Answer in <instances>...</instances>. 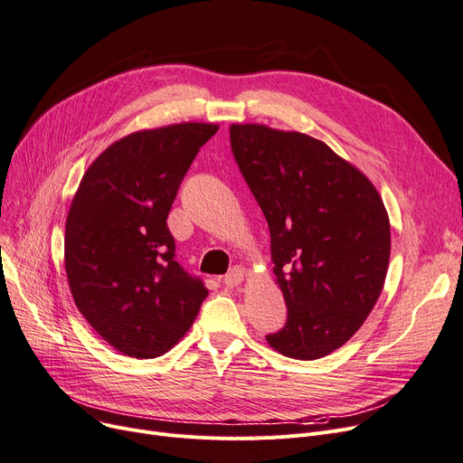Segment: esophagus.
<instances>
[{
    "instance_id": "34e87169",
    "label": "esophagus",
    "mask_w": 463,
    "mask_h": 463,
    "mask_svg": "<svg viewBox=\"0 0 463 463\" xmlns=\"http://www.w3.org/2000/svg\"><path fill=\"white\" fill-rule=\"evenodd\" d=\"M245 279V269L243 268H233L226 277H224V285L228 288H233L237 285H241Z\"/></svg>"
}]
</instances>
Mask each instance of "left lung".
Instances as JSON below:
<instances>
[{
	"label": "left lung",
	"mask_w": 463,
	"mask_h": 463,
	"mask_svg": "<svg viewBox=\"0 0 463 463\" xmlns=\"http://www.w3.org/2000/svg\"><path fill=\"white\" fill-rule=\"evenodd\" d=\"M232 152L271 235L287 325L266 336L281 355L321 359L342 347L380 298L392 252L390 216L357 167L304 133L230 127Z\"/></svg>",
	"instance_id": "1"
}]
</instances>
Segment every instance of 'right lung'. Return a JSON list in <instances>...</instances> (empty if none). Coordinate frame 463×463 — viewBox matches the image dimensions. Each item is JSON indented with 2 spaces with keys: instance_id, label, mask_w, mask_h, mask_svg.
Returning a JSON list of instances; mask_svg holds the SVG:
<instances>
[{
  "instance_id": "right-lung-1",
  "label": "right lung",
  "mask_w": 463,
  "mask_h": 463,
  "mask_svg": "<svg viewBox=\"0 0 463 463\" xmlns=\"http://www.w3.org/2000/svg\"><path fill=\"white\" fill-rule=\"evenodd\" d=\"M216 123L119 138L89 165L66 218L64 266L81 316L119 354L152 359L180 342L209 290L175 260L167 216Z\"/></svg>"
}]
</instances>
